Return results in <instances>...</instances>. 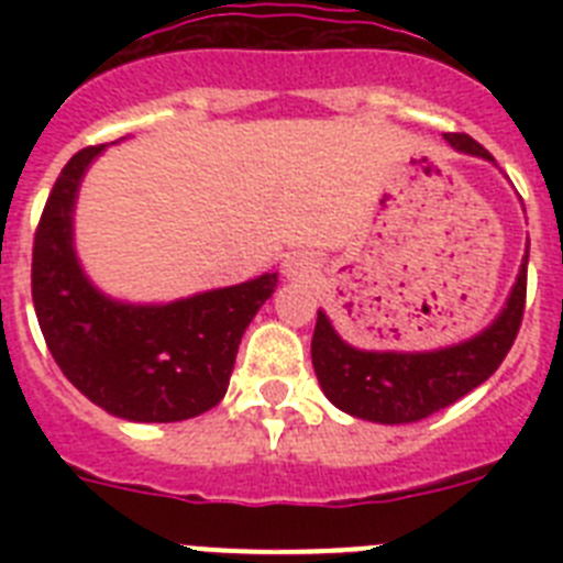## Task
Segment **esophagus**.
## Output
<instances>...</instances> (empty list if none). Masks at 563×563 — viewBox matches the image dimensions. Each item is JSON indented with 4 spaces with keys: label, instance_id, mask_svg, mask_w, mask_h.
Segmentation results:
<instances>
[{
    "label": "esophagus",
    "instance_id": "obj_1",
    "mask_svg": "<svg viewBox=\"0 0 563 563\" xmlns=\"http://www.w3.org/2000/svg\"><path fill=\"white\" fill-rule=\"evenodd\" d=\"M312 271V258L307 256H287L285 258V273L287 276H305Z\"/></svg>",
    "mask_w": 563,
    "mask_h": 563
}]
</instances>
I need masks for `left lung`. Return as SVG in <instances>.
I'll list each match as a JSON object with an SVG mask.
<instances>
[{
	"label": "left lung",
	"mask_w": 563,
	"mask_h": 563,
	"mask_svg": "<svg viewBox=\"0 0 563 563\" xmlns=\"http://www.w3.org/2000/svg\"><path fill=\"white\" fill-rule=\"evenodd\" d=\"M445 141L456 152L476 154L494 163V154L462 132H449ZM525 253L505 310L471 341L434 352H363L341 341L330 318L318 312L312 332V366L324 395L352 417L386 426L426 420L445 409L479 383L494 375L519 335L527 296Z\"/></svg>",
	"instance_id": "1"
}]
</instances>
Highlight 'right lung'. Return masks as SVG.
<instances>
[{
	"label": "right lung",
	"mask_w": 563,
	"mask_h": 563,
	"mask_svg": "<svg viewBox=\"0 0 563 563\" xmlns=\"http://www.w3.org/2000/svg\"><path fill=\"white\" fill-rule=\"evenodd\" d=\"M69 157L33 239V307L49 355L84 397L132 422H177L225 397L239 341L278 276L208 290L172 305H123L89 285L73 251V208L87 166Z\"/></svg>",
	"instance_id": "add662e5"
}]
</instances>
